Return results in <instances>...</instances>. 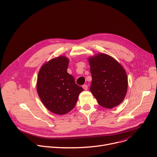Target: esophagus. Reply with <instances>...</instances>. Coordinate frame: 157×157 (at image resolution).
<instances>
[{"label": "esophagus", "instance_id": "1", "mask_svg": "<svg viewBox=\"0 0 157 157\" xmlns=\"http://www.w3.org/2000/svg\"><path fill=\"white\" fill-rule=\"evenodd\" d=\"M82 87H83V89H84V90H87V89H88V86H87V84L83 85V86H82Z\"/></svg>", "mask_w": 157, "mask_h": 157}]
</instances>
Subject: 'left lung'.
I'll return each mask as SVG.
<instances>
[{
    "label": "left lung",
    "instance_id": "8db88e82",
    "mask_svg": "<svg viewBox=\"0 0 157 157\" xmlns=\"http://www.w3.org/2000/svg\"><path fill=\"white\" fill-rule=\"evenodd\" d=\"M92 75L90 90L98 104L113 108L124 99L128 87L125 69L113 57L98 53L88 58Z\"/></svg>",
    "mask_w": 157,
    "mask_h": 157
}]
</instances>
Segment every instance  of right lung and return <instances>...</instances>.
I'll return each mask as SVG.
<instances>
[{
	"instance_id": "add662e5",
	"label": "right lung",
	"mask_w": 157,
	"mask_h": 157,
	"mask_svg": "<svg viewBox=\"0 0 157 157\" xmlns=\"http://www.w3.org/2000/svg\"><path fill=\"white\" fill-rule=\"evenodd\" d=\"M69 59L60 56L45 62L36 81V91L42 103L50 112L64 115L75 107L83 88L67 72Z\"/></svg>"
}]
</instances>
